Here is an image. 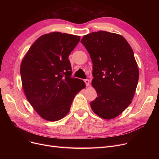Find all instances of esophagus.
Returning a JSON list of instances; mask_svg holds the SVG:
<instances>
[{
    "mask_svg": "<svg viewBox=\"0 0 159 159\" xmlns=\"http://www.w3.org/2000/svg\"><path fill=\"white\" fill-rule=\"evenodd\" d=\"M84 81L86 83V86H89V80L88 79H85V80H84Z\"/></svg>",
    "mask_w": 159,
    "mask_h": 159,
    "instance_id": "1",
    "label": "esophagus"
}]
</instances>
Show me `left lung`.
Segmentation results:
<instances>
[{
	"mask_svg": "<svg viewBox=\"0 0 159 159\" xmlns=\"http://www.w3.org/2000/svg\"><path fill=\"white\" fill-rule=\"evenodd\" d=\"M93 62L92 86L98 97L90 102L93 112L110 120L131 103L139 77L133 49L122 35L100 31L82 37Z\"/></svg>",
	"mask_w": 159,
	"mask_h": 159,
	"instance_id": "left-lung-1",
	"label": "left lung"
}]
</instances>
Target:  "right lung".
<instances>
[{
	"instance_id": "add662e5",
	"label": "right lung",
	"mask_w": 159,
	"mask_h": 159,
	"mask_svg": "<svg viewBox=\"0 0 159 159\" xmlns=\"http://www.w3.org/2000/svg\"><path fill=\"white\" fill-rule=\"evenodd\" d=\"M80 36L52 32L38 38L20 65L22 86L28 101L42 118L62 119L70 111L73 100L85 88L82 80L71 77L68 57Z\"/></svg>"
}]
</instances>
